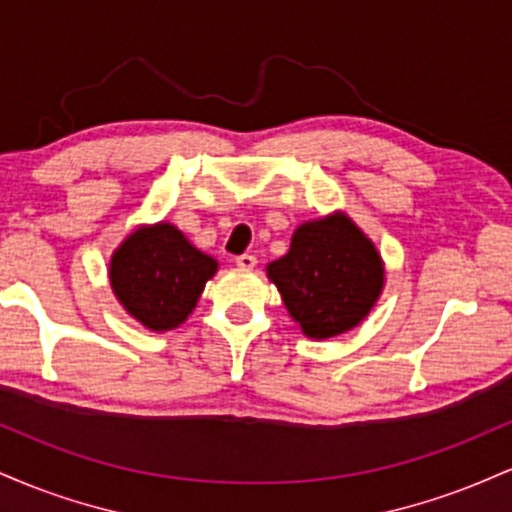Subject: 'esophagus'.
Returning a JSON list of instances; mask_svg holds the SVG:
<instances>
[{"label":"esophagus","instance_id":"obj_1","mask_svg":"<svg viewBox=\"0 0 512 512\" xmlns=\"http://www.w3.org/2000/svg\"><path fill=\"white\" fill-rule=\"evenodd\" d=\"M236 264L240 269H252L257 264V257L255 255H240V257H236Z\"/></svg>","mask_w":512,"mask_h":512}]
</instances>
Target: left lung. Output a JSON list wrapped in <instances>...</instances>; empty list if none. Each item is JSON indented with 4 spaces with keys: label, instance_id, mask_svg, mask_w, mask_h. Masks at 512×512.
I'll return each mask as SVG.
<instances>
[{
    "label": "left lung",
    "instance_id": "obj_1",
    "mask_svg": "<svg viewBox=\"0 0 512 512\" xmlns=\"http://www.w3.org/2000/svg\"><path fill=\"white\" fill-rule=\"evenodd\" d=\"M267 276L305 337L320 342L366 320L383 296L385 262L349 214L332 211L301 223Z\"/></svg>",
    "mask_w": 512,
    "mask_h": 512
}]
</instances>
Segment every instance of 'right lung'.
I'll return each instance as SVG.
<instances>
[{
  "instance_id": "right-lung-1",
  "label": "right lung",
  "mask_w": 512,
  "mask_h": 512,
  "mask_svg": "<svg viewBox=\"0 0 512 512\" xmlns=\"http://www.w3.org/2000/svg\"><path fill=\"white\" fill-rule=\"evenodd\" d=\"M219 262L168 221L142 223L110 257V289L129 317L151 332L180 327L197 308Z\"/></svg>"
}]
</instances>
